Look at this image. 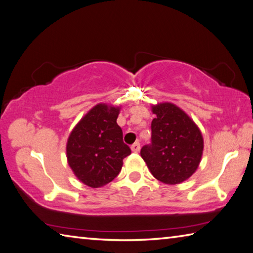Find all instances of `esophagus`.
<instances>
[{
    "mask_svg": "<svg viewBox=\"0 0 253 253\" xmlns=\"http://www.w3.org/2000/svg\"><path fill=\"white\" fill-rule=\"evenodd\" d=\"M140 143L139 142H135V143H133V144H132L131 145V150H132V151H133V152H139L140 151Z\"/></svg>",
    "mask_w": 253,
    "mask_h": 253,
    "instance_id": "34e87169",
    "label": "esophagus"
}]
</instances>
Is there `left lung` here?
I'll return each instance as SVG.
<instances>
[{"label":"left lung","instance_id":"obj_1","mask_svg":"<svg viewBox=\"0 0 253 253\" xmlns=\"http://www.w3.org/2000/svg\"><path fill=\"white\" fill-rule=\"evenodd\" d=\"M157 115L151 123V143L141 149V157L154 178L178 184L198 169L203 151L199 127L182 110L172 103L152 106Z\"/></svg>","mask_w":253,"mask_h":253}]
</instances>
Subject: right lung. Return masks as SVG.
I'll return each mask as SVG.
<instances>
[{"instance_id": "1", "label": "right lung", "mask_w": 253, "mask_h": 253, "mask_svg": "<svg viewBox=\"0 0 253 253\" xmlns=\"http://www.w3.org/2000/svg\"><path fill=\"white\" fill-rule=\"evenodd\" d=\"M119 108L97 104L74 127L66 144L69 166L80 181L100 188L117 178L131 154L118 126Z\"/></svg>"}]
</instances>
